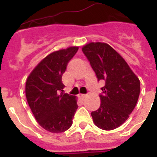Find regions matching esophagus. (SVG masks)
Masks as SVG:
<instances>
[{
	"label": "esophagus",
	"mask_w": 157,
	"mask_h": 157,
	"mask_svg": "<svg viewBox=\"0 0 157 157\" xmlns=\"http://www.w3.org/2000/svg\"><path fill=\"white\" fill-rule=\"evenodd\" d=\"M86 97V94H78V98L82 100L85 99Z\"/></svg>",
	"instance_id": "34e87169"
}]
</instances>
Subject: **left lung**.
Returning a JSON list of instances; mask_svg holds the SVG:
<instances>
[{"label": "left lung", "instance_id": "left-lung-1", "mask_svg": "<svg viewBox=\"0 0 157 157\" xmlns=\"http://www.w3.org/2000/svg\"><path fill=\"white\" fill-rule=\"evenodd\" d=\"M98 81L105 82L101 105L91 112L97 127L111 130L129 118L138 102L140 81L123 57L106 43L91 42L82 48Z\"/></svg>", "mask_w": 157, "mask_h": 157}]
</instances>
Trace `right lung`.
Returning a JSON list of instances; mask_svg holds the SVG:
<instances>
[{
  "label": "right lung",
  "instance_id": "add662e5",
  "mask_svg": "<svg viewBox=\"0 0 157 157\" xmlns=\"http://www.w3.org/2000/svg\"><path fill=\"white\" fill-rule=\"evenodd\" d=\"M78 50L70 47L50 53L27 78L26 97L36 120L52 133L68 130L78 109L75 96L63 93L62 75Z\"/></svg>",
  "mask_w": 157,
  "mask_h": 157
}]
</instances>
